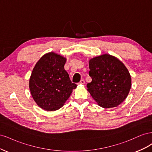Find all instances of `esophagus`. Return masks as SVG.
Returning a JSON list of instances; mask_svg holds the SVG:
<instances>
[{
	"label": "esophagus",
	"instance_id": "obj_1",
	"mask_svg": "<svg viewBox=\"0 0 152 152\" xmlns=\"http://www.w3.org/2000/svg\"><path fill=\"white\" fill-rule=\"evenodd\" d=\"M79 84H85V81L84 80L82 79V80H80Z\"/></svg>",
	"mask_w": 152,
	"mask_h": 152
}]
</instances>
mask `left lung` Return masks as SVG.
Segmentation results:
<instances>
[{"label":"left lung","mask_w":152,"mask_h":152,"mask_svg":"<svg viewBox=\"0 0 152 152\" xmlns=\"http://www.w3.org/2000/svg\"><path fill=\"white\" fill-rule=\"evenodd\" d=\"M89 63L92 81L87 87L92 97L104 108L121 104L131 87V75L123 63L111 55L103 54L90 59Z\"/></svg>","instance_id":"obj_1"}]
</instances>
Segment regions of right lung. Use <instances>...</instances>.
<instances>
[{
	"label": "right lung",
	"mask_w": 152,
	"mask_h": 152,
	"mask_svg": "<svg viewBox=\"0 0 152 152\" xmlns=\"http://www.w3.org/2000/svg\"><path fill=\"white\" fill-rule=\"evenodd\" d=\"M65 58L49 53L36 63L29 81L31 94L38 106L47 111L61 108L77 85L64 68Z\"/></svg>",
	"instance_id": "add662e5"
}]
</instances>
